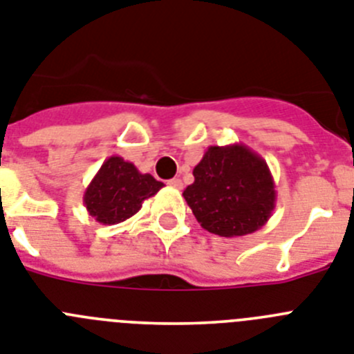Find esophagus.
Wrapping results in <instances>:
<instances>
[{
	"mask_svg": "<svg viewBox=\"0 0 354 354\" xmlns=\"http://www.w3.org/2000/svg\"><path fill=\"white\" fill-rule=\"evenodd\" d=\"M167 185L173 187V189H181V187H183V183H181L180 178H173V180L167 181Z\"/></svg>",
	"mask_w": 354,
	"mask_h": 354,
	"instance_id": "esophagus-1",
	"label": "esophagus"
}]
</instances>
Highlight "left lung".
Instances as JSON below:
<instances>
[{
  "label": "left lung",
  "mask_w": 354,
  "mask_h": 354,
  "mask_svg": "<svg viewBox=\"0 0 354 354\" xmlns=\"http://www.w3.org/2000/svg\"><path fill=\"white\" fill-rule=\"evenodd\" d=\"M183 198L201 228L219 236L260 230L276 207L274 180L266 160L244 144L210 146L192 171Z\"/></svg>",
  "instance_id": "obj_1"
}]
</instances>
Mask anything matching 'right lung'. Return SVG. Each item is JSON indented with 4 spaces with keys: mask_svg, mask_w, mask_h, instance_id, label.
<instances>
[{
    "mask_svg": "<svg viewBox=\"0 0 354 354\" xmlns=\"http://www.w3.org/2000/svg\"><path fill=\"white\" fill-rule=\"evenodd\" d=\"M162 187L164 183L151 174H142L131 162L113 155L104 160L85 189L84 205L97 223L118 224L137 214Z\"/></svg>",
    "mask_w": 354,
    "mask_h": 354,
    "instance_id": "right-lung-1",
    "label": "right lung"
}]
</instances>
